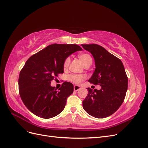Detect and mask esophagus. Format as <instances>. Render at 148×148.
I'll use <instances>...</instances> for the list:
<instances>
[{
    "label": "esophagus",
    "instance_id": "1",
    "mask_svg": "<svg viewBox=\"0 0 148 148\" xmlns=\"http://www.w3.org/2000/svg\"><path fill=\"white\" fill-rule=\"evenodd\" d=\"M73 89H74V91H77L80 89V86H78V85H75L74 87H73Z\"/></svg>",
    "mask_w": 148,
    "mask_h": 148
}]
</instances>
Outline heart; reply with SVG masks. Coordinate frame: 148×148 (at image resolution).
<instances>
[{"instance_id": "b5f03b06", "label": "heart", "mask_w": 148, "mask_h": 148, "mask_svg": "<svg viewBox=\"0 0 148 148\" xmlns=\"http://www.w3.org/2000/svg\"><path fill=\"white\" fill-rule=\"evenodd\" d=\"M79 60L82 61L84 66L91 65L92 64V58L91 56L88 53H82L78 56ZM70 62V59L67 57L64 62V69H66L68 68ZM86 79V76L83 75H77V74H71L68 76V79L69 81L73 82L75 84H79Z\"/></svg>"}]
</instances>
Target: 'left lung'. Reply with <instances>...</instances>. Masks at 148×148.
Listing matches in <instances>:
<instances>
[{"instance_id":"left-lung-1","label":"left lung","mask_w":148,"mask_h":148,"mask_svg":"<svg viewBox=\"0 0 148 148\" xmlns=\"http://www.w3.org/2000/svg\"><path fill=\"white\" fill-rule=\"evenodd\" d=\"M92 55L96 69L89 82L101 86L88 88L83 101L84 110L92 117L103 119L113 114L123 103L128 88V77L122 61L97 44H82Z\"/></svg>"}]
</instances>
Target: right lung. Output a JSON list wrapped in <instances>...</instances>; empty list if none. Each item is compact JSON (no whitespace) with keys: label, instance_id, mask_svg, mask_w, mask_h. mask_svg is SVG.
<instances>
[{"label":"right lung","instance_id":"right-lung-1","mask_svg":"<svg viewBox=\"0 0 148 148\" xmlns=\"http://www.w3.org/2000/svg\"><path fill=\"white\" fill-rule=\"evenodd\" d=\"M77 44H53L31 56L20 72L18 89L28 109L43 119H50L64 110L73 85L65 82L57 91L51 81L64 73V62L71 53L82 51Z\"/></svg>","mask_w":148,"mask_h":148}]
</instances>
